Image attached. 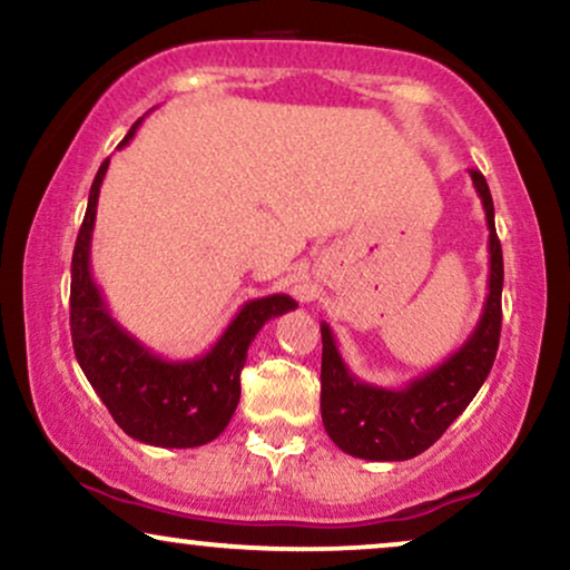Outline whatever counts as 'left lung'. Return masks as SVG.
<instances>
[{
	"mask_svg": "<svg viewBox=\"0 0 570 570\" xmlns=\"http://www.w3.org/2000/svg\"><path fill=\"white\" fill-rule=\"evenodd\" d=\"M480 195L490 229V278L480 323L472 336L438 367L401 389L362 383L341 356L328 323H321V414L325 432L348 456L367 461H406L428 451L451 428L488 381L500 341V294H503V249L495 234V208L488 181L469 171Z\"/></svg>",
	"mask_w": 570,
	"mask_h": 570,
	"instance_id": "obj_1",
	"label": "left lung"
}]
</instances>
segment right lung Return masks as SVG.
Wrapping results in <instances>:
<instances>
[{
	"label": "right lung",
	"instance_id": "obj_1",
	"mask_svg": "<svg viewBox=\"0 0 570 570\" xmlns=\"http://www.w3.org/2000/svg\"><path fill=\"white\" fill-rule=\"evenodd\" d=\"M138 119L127 146L140 127ZM109 158L98 169L88 195L72 253L70 331L82 373L127 435L158 449H197L216 440L239 404V373L255 333L271 317L297 307L289 294L249 299L226 325L222 338L195 360H164L114 321L90 273V239L96 206Z\"/></svg>",
	"mask_w": 570,
	"mask_h": 570
}]
</instances>
